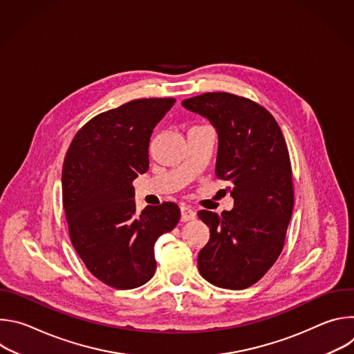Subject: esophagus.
Wrapping results in <instances>:
<instances>
[{
  "instance_id": "34e87169",
  "label": "esophagus",
  "mask_w": 354,
  "mask_h": 354,
  "mask_svg": "<svg viewBox=\"0 0 354 354\" xmlns=\"http://www.w3.org/2000/svg\"><path fill=\"white\" fill-rule=\"evenodd\" d=\"M196 218V212L189 206L180 207V220L182 221H192Z\"/></svg>"
}]
</instances>
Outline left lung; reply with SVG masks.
Returning <instances> with one entry per match:
<instances>
[{"instance_id": "obj_1", "label": "left lung", "mask_w": 354, "mask_h": 354, "mask_svg": "<svg viewBox=\"0 0 354 354\" xmlns=\"http://www.w3.org/2000/svg\"><path fill=\"white\" fill-rule=\"evenodd\" d=\"M182 105L207 118L218 133L216 175L231 183L234 209L200 210L210 241L197 266L209 283L243 290L259 281L280 257L294 206L288 148L273 115L248 97L206 92Z\"/></svg>"}]
</instances>
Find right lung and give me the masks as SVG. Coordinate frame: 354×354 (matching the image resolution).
I'll return each instance as SVG.
<instances>
[{
    "mask_svg": "<svg viewBox=\"0 0 354 354\" xmlns=\"http://www.w3.org/2000/svg\"><path fill=\"white\" fill-rule=\"evenodd\" d=\"M174 97H144L99 113L74 136L63 164L68 234L86 269L118 290L154 276L157 239L180 220L164 201L137 213L133 180L148 169V144Z\"/></svg>",
    "mask_w": 354,
    "mask_h": 354,
    "instance_id": "right-lung-1",
    "label": "right lung"
}]
</instances>
